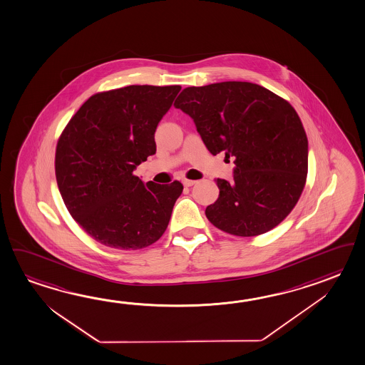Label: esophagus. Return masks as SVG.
Returning <instances> with one entry per match:
<instances>
[{
  "instance_id": "esophagus-1",
  "label": "esophagus",
  "mask_w": 365,
  "mask_h": 365,
  "mask_svg": "<svg viewBox=\"0 0 365 365\" xmlns=\"http://www.w3.org/2000/svg\"><path fill=\"white\" fill-rule=\"evenodd\" d=\"M182 184H184V186H186V187H189V186H193L194 184H195V181H194V180L184 179L182 180Z\"/></svg>"
}]
</instances>
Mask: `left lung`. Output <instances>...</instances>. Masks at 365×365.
<instances>
[{
    "instance_id": "left-lung-1",
    "label": "left lung",
    "mask_w": 365,
    "mask_h": 365,
    "mask_svg": "<svg viewBox=\"0 0 365 365\" xmlns=\"http://www.w3.org/2000/svg\"><path fill=\"white\" fill-rule=\"evenodd\" d=\"M173 106L193 119L212 155L235 159L233 180H216L219 198L206 208L211 224L238 237L277 227L307 179V135L293 106L247 81L189 86Z\"/></svg>"
}]
</instances>
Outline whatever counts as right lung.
Instances as JSON below:
<instances>
[{
	"mask_svg": "<svg viewBox=\"0 0 365 365\" xmlns=\"http://www.w3.org/2000/svg\"><path fill=\"white\" fill-rule=\"evenodd\" d=\"M180 89L129 86L93 94L59 137V193L73 220L97 242L138 250L163 236L184 186L145 184L133 171L155 154L158 123Z\"/></svg>",
	"mask_w": 365,
	"mask_h": 365,
	"instance_id": "right-lung-1",
	"label": "right lung"
}]
</instances>
